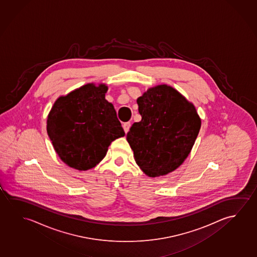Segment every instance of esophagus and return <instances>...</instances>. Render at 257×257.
<instances>
[{
	"mask_svg": "<svg viewBox=\"0 0 257 257\" xmlns=\"http://www.w3.org/2000/svg\"><path fill=\"white\" fill-rule=\"evenodd\" d=\"M131 122H126L123 124V128H124V131H125V132H126V133H127V132H128V131H130V128H131Z\"/></svg>",
	"mask_w": 257,
	"mask_h": 257,
	"instance_id": "34e87169",
	"label": "esophagus"
}]
</instances>
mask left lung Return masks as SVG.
Returning <instances> with one entry per match:
<instances>
[{
  "mask_svg": "<svg viewBox=\"0 0 257 257\" xmlns=\"http://www.w3.org/2000/svg\"><path fill=\"white\" fill-rule=\"evenodd\" d=\"M142 119L126 134L139 167L149 177L166 175L188 157L201 127L195 106L166 85L138 99Z\"/></svg>",
  "mask_w": 257,
  "mask_h": 257,
  "instance_id": "left-lung-1",
  "label": "left lung"
}]
</instances>
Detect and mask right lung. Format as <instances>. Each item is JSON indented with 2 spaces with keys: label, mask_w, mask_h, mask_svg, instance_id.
Instances as JSON below:
<instances>
[{
  "label": "right lung",
  "mask_w": 257,
  "mask_h": 257,
  "mask_svg": "<svg viewBox=\"0 0 257 257\" xmlns=\"http://www.w3.org/2000/svg\"><path fill=\"white\" fill-rule=\"evenodd\" d=\"M105 85L87 84L58 98L47 118V133L62 162L86 171L100 163L110 143L125 136Z\"/></svg>",
  "instance_id": "right-lung-1"
}]
</instances>
